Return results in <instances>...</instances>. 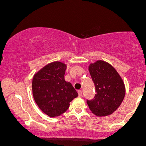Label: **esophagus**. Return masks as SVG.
Returning <instances> with one entry per match:
<instances>
[{
	"label": "esophagus",
	"instance_id": "34e87169",
	"mask_svg": "<svg viewBox=\"0 0 146 146\" xmlns=\"http://www.w3.org/2000/svg\"><path fill=\"white\" fill-rule=\"evenodd\" d=\"M78 95H79L80 97L82 96V90H78Z\"/></svg>",
	"mask_w": 146,
	"mask_h": 146
}]
</instances>
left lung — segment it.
Here are the masks:
<instances>
[{
    "mask_svg": "<svg viewBox=\"0 0 146 146\" xmlns=\"http://www.w3.org/2000/svg\"><path fill=\"white\" fill-rule=\"evenodd\" d=\"M96 92L87 103L93 113L99 117L111 115L119 108L125 96V87L117 70L105 61L98 60L89 66Z\"/></svg>",
    "mask_w": 146,
    "mask_h": 146,
    "instance_id": "obj_1",
    "label": "left lung"
}]
</instances>
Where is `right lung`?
<instances>
[{
    "instance_id": "obj_1",
    "label": "right lung",
    "mask_w": 146,
    "mask_h": 146,
    "mask_svg": "<svg viewBox=\"0 0 146 146\" xmlns=\"http://www.w3.org/2000/svg\"><path fill=\"white\" fill-rule=\"evenodd\" d=\"M66 69V64L56 61L46 65L33 76V98L48 117H58L65 113L70 102L78 96L72 85L65 81Z\"/></svg>"
}]
</instances>
